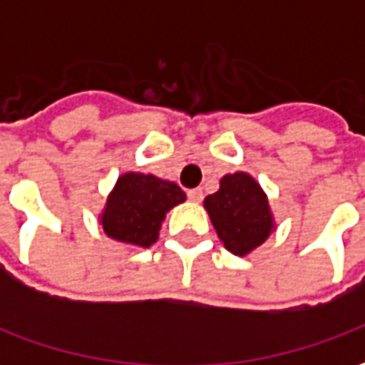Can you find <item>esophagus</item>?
Segmentation results:
<instances>
[{
	"label": "esophagus",
	"mask_w": 365,
	"mask_h": 365,
	"mask_svg": "<svg viewBox=\"0 0 365 365\" xmlns=\"http://www.w3.org/2000/svg\"><path fill=\"white\" fill-rule=\"evenodd\" d=\"M187 197H190V201H193V203H199V201L203 199V191L199 190V187H195V190H190L187 191Z\"/></svg>",
	"instance_id": "34e87169"
}]
</instances>
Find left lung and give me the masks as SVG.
Masks as SVG:
<instances>
[{
  "instance_id": "8db88e82",
  "label": "left lung",
  "mask_w": 365,
  "mask_h": 365,
  "mask_svg": "<svg viewBox=\"0 0 365 365\" xmlns=\"http://www.w3.org/2000/svg\"><path fill=\"white\" fill-rule=\"evenodd\" d=\"M203 205L225 248L237 256L252 252L274 230L268 197L245 172L225 175L219 191L207 195Z\"/></svg>"
}]
</instances>
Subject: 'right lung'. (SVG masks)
I'll return each mask as SVG.
<instances>
[{"instance_id": "right-lung-1", "label": "right lung", "mask_w": 365, "mask_h": 365, "mask_svg": "<svg viewBox=\"0 0 365 365\" xmlns=\"http://www.w3.org/2000/svg\"><path fill=\"white\" fill-rule=\"evenodd\" d=\"M183 201L185 193L178 183L152 174L128 172L115 183L99 221L113 240L148 248L158 240L168 211Z\"/></svg>"}]
</instances>
